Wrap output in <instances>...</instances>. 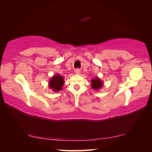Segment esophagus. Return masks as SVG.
Wrapping results in <instances>:
<instances>
[{
	"mask_svg": "<svg viewBox=\"0 0 152 152\" xmlns=\"http://www.w3.org/2000/svg\"><path fill=\"white\" fill-rule=\"evenodd\" d=\"M75 73L77 74V75H79V74H80V72H81V70H80V68H76L75 69Z\"/></svg>",
	"mask_w": 152,
	"mask_h": 152,
	"instance_id": "esophagus-1",
	"label": "esophagus"
}]
</instances>
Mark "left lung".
Returning a JSON list of instances; mask_svg holds the SVG:
<instances>
[{"mask_svg":"<svg viewBox=\"0 0 152 152\" xmlns=\"http://www.w3.org/2000/svg\"><path fill=\"white\" fill-rule=\"evenodd\" d=\"M91 82H92V84H91V86H92V88L93 89H97L100 88L102 86V81L99 80V78H95V79H93L92 80H91Z\"/></svg>","mask_w":152,"mask_h":152,"instance_id":"left-lung-1","label":"left lung"}]
</instances>
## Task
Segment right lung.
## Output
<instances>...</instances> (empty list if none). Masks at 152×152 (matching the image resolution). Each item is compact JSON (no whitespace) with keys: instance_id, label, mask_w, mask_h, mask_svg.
Here are the masks:
<instances>
[{"instance_id":"right-lung-1","label":"right lung","mask_w":152,"mask_h":152,"mask_svg":"<svg viewBox=\"0 0 152 152\" xmlns=\"http://www.w3.org/2000/svg\"><path fill=\"white\" fill-rule=\"evenodd\" d=\"M64 83L63 77L57 75L53 77V78L50 81V88L53 89L54 91H59L61 90V87L63 86Z\"/></svg>"}]
</instances>
